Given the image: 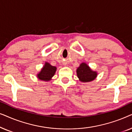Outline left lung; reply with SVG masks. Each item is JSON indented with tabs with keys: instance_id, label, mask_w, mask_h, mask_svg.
Instances as JSON below:
<instances>
[{
	"instance_id": "8db88e82",
	"label": "left lung",
	"mask_w": 132,
	"mask_h": 132,
	"mask_svg": "<svg viewBox=\"0 0 132 132\" xmlns=\"http://www.w3.org/2000/svg\"><path fill=\"white\" fill-rule=\"evenodd\" d=\"M77 77L82 82H89L97 76V72L93 71L85 62H82L76 70Z\"/></svg>"
}]
</instances>
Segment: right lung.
Here are the masks:
<instances>
[{"label":"right lung","mask_w":132,"mask_h":132,"mask_svg":"<svg viewBox=\"0 0 132 132\" xmlns=\"http://www.w3.org/2000/svg\"><path fill=\"white\" fill-rule=\"evenodd\" d=\"M57 68L55 66L52 65L50 63L46 62L41 68V71L37 75V78L40 80L45 82H48L51 80L52 78L55 75Z\"/></svg>","instance_id":"right-lung-1"}]
</instances>
